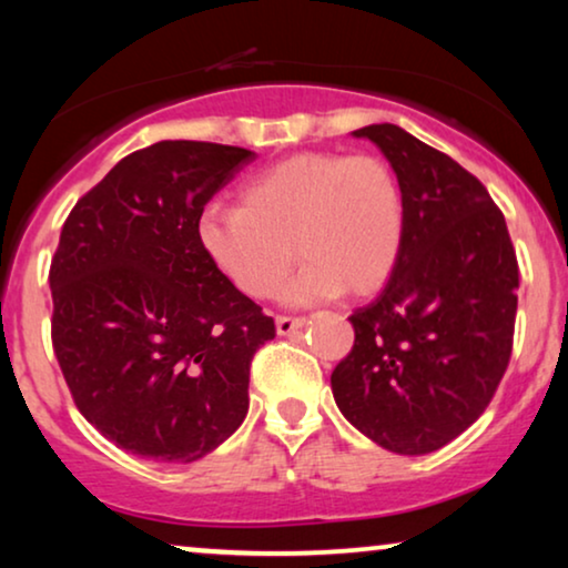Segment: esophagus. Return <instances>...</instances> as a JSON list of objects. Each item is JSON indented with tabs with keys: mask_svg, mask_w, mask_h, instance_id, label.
I'll use <instances>...</instances> for the list:
<instances>
[{
	"mask_svg": "<svg viewBox=\"0 0 568 568\" xmlns=\"http://www.w3.org/2000/svg\"><path fill=\"white\" fill-rule=\"evenodd\" d=\"M305 321L302 317H290V315H278L276 317V333L278 336H292L294 331H300Z\"/></svg>",
	"mask_w": 568,
	"mask_h": 568,
	"instance_id": "34e87169",
	"label": "esophagus"
}]
</instances>
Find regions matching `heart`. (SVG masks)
Here are the masks:
<instances>
[{"label": "heart", "mask_w": 568, "mask_h": 568, "mask_svg": "<svg viewBox=\"0 0 568 568\" xmlns=\"http://www.w3.org/2000/svg\"><path fill=\"white\" fill-rule=\"evenodd\" d=\"M403 235L400 183L377 154H292L245 181L240 206L212 204L199 220L206 255L245 297H271L294 258H305L284 290L294 307L375 292L398 263Z\"/></svg>", "instance_id": "b5f03b06"}]
</instances>
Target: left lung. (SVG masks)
Listing matches in <instances>:
<instances>
[{"instance_id": "8db88e82", "label": "left lung", "mask_w": 568, "mask_h": 568, "mask_svg": "<svg viewBox=\"0 0 568 568\" xmlns=\"http://www.w3.org/2000/svg\"><path fill=\"white\" fill-rule=\"evenodd\" d=\"M379 146L406 201L385 290L354 310V346L331 375L341 414L398 455H426L491 403L511 356L519 268L484 183L395 123L352 131Z\"/></svg>"}]
</instances>
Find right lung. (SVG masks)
<instances>
[{"mask_svg":"<svg viewBox=\"0 0 568 568\" xmlns=\"http://www.w3.org/2000/svg\"><path fill=\"white\" fill-rule=\"evenodd\" d=\"M255 160L243 146L158 142L77 201L51 261V341L74 406L126 453L193 463L247 414L274 317L209 258L199 220Z\"/></svg>","mask_w":568,"mask_h":568,"instance_id":"add662e5","label":"right lung"}]
</instances>
